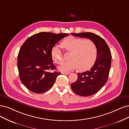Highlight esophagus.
Segmentation results:
<instances>
[{"instance_id":"esophagus-1","label":"esophagus","mask_w":129,"mask_h":129,"mask_svg":"<svg viewBox=\"0 0 129 129\" xmlns=\"http://www.w3.org/2000/svg\"><path fill=\"white\" fill-rule=\"evenodd\" d=\"M61 73L63 74H70V72H61Z\"/></svg>"}]
</instances>
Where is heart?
<instances>
[{"label":"heart","instance_id":"b5f03b06","mask_svg":"<svg viewBox=\"0 0 129 129\" xmlns=\"http://www.w3.org/2000/svg\"><path fill=\"white\" fill-rule=\"evenodd\" d=\"M61 45L66 50L71 51L69 56L71 60L64 62L58 68L62 72H69L79 67L80 70L87 69L96 59L97 47L91 40L69 38L62 41ZM51 53L55 62L57 64L62 63L63 55L58 47H52Z\"/></svg>","mask_w":129,"mask_h":129}]
</instances>
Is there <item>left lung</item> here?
Instances as JSON below:
<instances>
[{
	"instance_id": "obj_1",
	"label": "left lung",
	"mask_w": 129,
	"mask_h": 129,
	"mask_svg": "<svg viewBox=\"0 0 129 129\" xmlns=\"http://www.w3.org/2000/svg\"><path fill=\"white\" fill-rule=\"evenodd\" d=\"M72 36L86 38L96 46L97 54L92 67L86 72L78 73V79L71 84L73 91L79 96L88 97L96 93L107 82L111 66L112 55L109 47L102 37L91 32L71 33Z\"/></svg>"
}]
</instances>
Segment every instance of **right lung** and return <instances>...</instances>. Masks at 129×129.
<instances>
[{
    "label": "right lung",
    "mask_w": 129,
    "mask_h": 129,
    "mask_svg": "<svg viewBox=\"0 0 129 129\" xmlns=\"http://www.w3.org/2000/svg\"><path fill=\"white\" fill-rule=\"evenodd\" d=\"M67 33L40 32L29 37L18 52L17 68L20 80L30 91L41 93L49 90L60 73L52 72L51 49Z\"/></svg>",
    "instance_id": "right-lung-1"
}]
</instances>
